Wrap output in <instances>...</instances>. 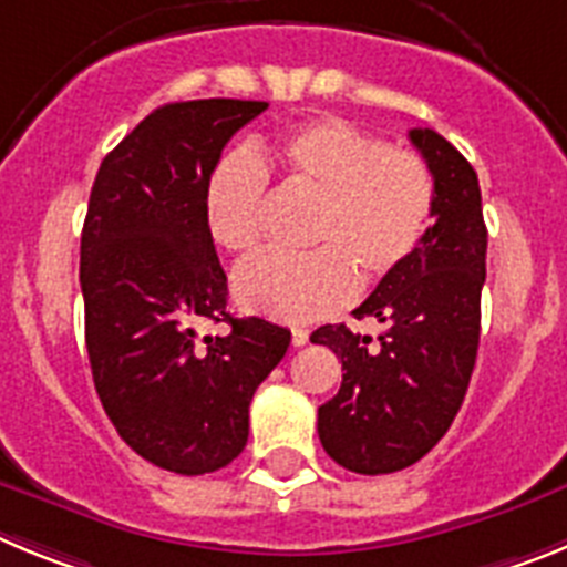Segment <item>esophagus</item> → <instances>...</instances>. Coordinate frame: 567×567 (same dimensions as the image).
I'll list each match as a JSON object with an SVG mask.
<instances>
[{
	"label": "esophagus",
	"instance_id": "34e87169",
	"mask_svg": "<svg viewBox=\"0 0 567 567\" xmlns=\"http://www.w3.org/2000/svg\"><path fill=\"white\" fill-rule=\"evenodd\" d=\"M307 343H309V332H307V329L295 327L292 329V346H298V349H300V346H307Z\"/></svg>",
	"mask_w": 567,
	"mask_h": 567
}]
</instances>
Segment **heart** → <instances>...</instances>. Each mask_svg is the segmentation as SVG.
<instances>
[{"label":"heart","instance_id":"heart-1","mask_svg":"<svg viewBox=\"0 0 567 567\" xmlns=\"http://www.w3.org/2000/svg\"><path fill=\"white\" fill-rule=\"evenodd\" d=\"M267 173L315 198L307 255L267 252L235 269L240 307L287 323L329 318L352 303L358 275L378 284L417 252L434 213L432 169L417 153L383 147L343 118H315L275 144L233 150L204 187L215 244L252 252L267 224Z\"/></svg>","mask_w":567,"mask_h":567}]
</instances>
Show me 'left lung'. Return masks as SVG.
Masks as SVG:
<instances>
[{"label":"left lung","mask_w":567,"mask_h":567,"mask_svg":"<svg viewBox=\"0 0 567 567\" xmlns=\"http://www.w3.org/2000/svg\"><path fill=\"white\" fill-rule=\"evenodd\" d=\"M434 178V224L417 252L354 309L378 318L380 343L327 323L312 343L343 363V383L318 409L329 457L358 474H392L432 452L463 405L480 346L488 229L477 173L434 130H409Z\"/></svg>","instance_id":"8db88e82"}]
</instances>
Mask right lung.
<instances>
[{
	"label": "right lung",
	"mask_w": 567,
	"mask_h": 567,
	"mask_svg": "<svg viewBox=\"0 0 567 567\" xmlns=\"http://www.w3.org/2000/svg\"><path fill=\"white\" fill-rule=\"evenodd\" d=\"M267 107L164 104L104 155L90 189L79 280L99 400L135 454L187 477L244 452L255 389L292 340L278 323L227 312V275L204 218L221 150ZM204 319L230 332L195 341Z\"/></svg>",
	"instance_id": "add662e5"
}]
</instances>
